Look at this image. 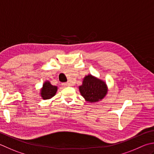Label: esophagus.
<instances>
[{
  "label": "esophagus",
  "mask_w": 154,
  "mask_h": 154,
  "mask_svg": "<svg viewBox=\"0 0 154 154\" xmlns=\"http://www.w3.org/2000/svg\"><path fill=\"white\" fill-rule=\"evenodd\" d=\"M61 85H62L63 87H68L69 85V83H63Z\"/></svg>",
  "instance_id": "1"
}]
</instances>
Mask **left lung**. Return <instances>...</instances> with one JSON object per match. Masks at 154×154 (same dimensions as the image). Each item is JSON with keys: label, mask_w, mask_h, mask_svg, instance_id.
Returning a JSON list of instances; mask_svg holds the SVG:
<instances>
[{"label": "left lung", "mask_w": 154, "mask_h": 154, "mask_svg": "<svg viewBox=\"0 0 154 154\" xmlns=\"http://www.w3.org/2000/svg\"><path fill=\"white\" fill-rule=\"evenodd\" d=\"M81 95L86 101L95 103L103 99L107 93V86L105 81L88 75L84 77L82 85L79 87Z\"/></svg>", "instance_id": "8db88e82"}]
</instances>
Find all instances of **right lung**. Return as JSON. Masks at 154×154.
<instances>
[{
    "mask_svg": "<svg viewBox=\"0 0 154 154\" xmlns=\"http://www.w3.org/2000/svg\"><path fill=\"white\" fill-rule=\"evenodd\" d=\"M57 87L51 85L50 81H46L41 89V97L43 99H49L55 95L57 91Z\"/></svg>",
    "mask_w": 154,
    "mask_h": 154,
    "instance_id": "right-lung-1",
    "label": "right lung"
}]
</instances>
